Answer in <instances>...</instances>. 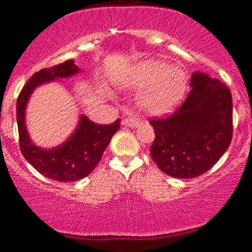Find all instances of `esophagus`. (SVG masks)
I'll return each mask as SVG.
<instances>
[{"label": "esophagus", "instance_id": "obj_1", "mask_svg": "<svg viewBox=\"0 0 252 252\" xmlns=\"http://www.w3.org/2000/svg\"><path fill=\"white\" fill-rule=\"evenodd\" d=\"M122 125L124 126H127V127H139L140 125H141V121H140L137 117L135 116H128V117H125L122 120Z\"/></svg>", "mask_w": 252, "mask_h": 252}]
</instances>
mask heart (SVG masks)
<instances>
[{
    "mask_svg": "<svg viewBox=\"0 0 252 252\" xmlns=\"http://www.w3.org/2000/svg\"><path fill=\"white\" fill-rule=\"evenodd\" d=\"M124 88L142 90L139 106L149 115L170 112L180 103L187 91V75L179 66H168L161 60L150 59L135 64L119 79Z\"/></svg>",
    "mask_w": 252,
    "mask_h": 252,
    "instance_id": "heart-1",
    "label": "heart"
}]
</instances>
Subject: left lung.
<instances>
[{
	"instance_id": "1",
	"label": "left lung",
	"mask_w": 252,
	"mask_h": 252,
	"mask_svg": "<svg viewBox=\"0 0 252 252\" xmlns=\"http://www.w3.org/2000/svg\"><path fill=\"white\" fill-rule=\"evenodd\" d=\"M190 79L192 91L166 119L153 120L150 154L165 174L190 179L212 168L232 139V97L223 83L202 72Z\"/></svg>"
}]
</instances>
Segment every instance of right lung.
<instances>
[{
  "label": "right lung",
  "instance_id": "obj_1",
  "mask_svg": "<svg viewBox=\"0 0 252 252\" xmlns=\"http://www.w3.org/2000/svg\"><path fill=\"white\" fill-rule=\"evenodd\" d=\"M79 72L81 68L75 65L73 59L43 69L29 79L17 98L16 119L22 155L40 174L57 182H75L91 174L121 122L116 120L113 124L103 126L93 124L86 115H81L75 130L60 145L44 149L32 141L25 119L26 107L32 92L43 84L55 82L59 78L73 77Z\"/></svg>",
  "mask_w": 252,
  "mask_h": 252
}]
</instances>
